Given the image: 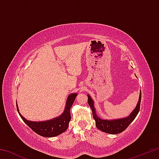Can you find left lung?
<instances>
[{"mask_svg": "<svg viewBox=\"0 0 159 159\" xmlns=\"http://www.w3.org/2000/svg\"><path fill=\"white\" fill-rule=\"evenodd\" d=\"M88 102L90 107L92 109L93 115L94 119L95 120L96 127L99 130H100L104 133L109 134H118L124 131L128 125L133 122V120L135 118L137 115L139 113V108H140V102H141V91L139 93V101L137 104V106L131 114L126 118H119V119L115 120H104L99 118L96 114V111L94 106V102L91 97L88 95Z\"/></svg>", "mask_w": 159, "mask_h": 159, "instance_id": "left-lung-1", "label": "left lung"}]
</instances>
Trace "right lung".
Segmentation results:
<instances>
[{
    "label": "right lung",
    "mask_w": 159,
    "mask_h": 159,
    "mask_svg": "<svg viewBox=\"0 0 159 159\" xmlns=\"http://www.w3.org/2000/svg\"><path fill=\"white\" fill-rule=\"evenodd\" d=\"M77 96V93H71L68 96L66 102V107L62 114L60 116L56 117L53 119L45 121H31V120H26L25 117L20 114L19 111L18 106L17 104V109L19 112V114L22 118L26 125L30 128L35 133L39 134V135L46 138L50 137H55L59 134H61L66 130L68 128L69 123L71 120V114H70V109L73 105L74 102Z\"/></svg>",
    "instance_id": "add662e5"
}]
</instances>
